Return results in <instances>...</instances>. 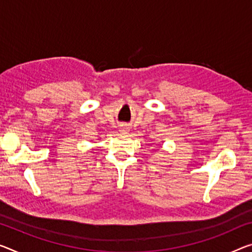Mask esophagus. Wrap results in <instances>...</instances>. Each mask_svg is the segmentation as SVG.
<instances>
[{
    "label": "esophagus",
    "mask_w": 252,
    "mask_h": 252,
    "mask_svg": "<svg viewBox=\"0 0 252 252\" xmlns=\"http://www.w3.org/2000/svg\"><path fill=\"white\" fill-rule=\"evenodd\" d=\"M119 131H121V133H123V134H127L129 130H128V127H127L126 125H122L121 128H119Z\"/></svg>",
    "instance_id": "esophagus-1"
}]
</instances>
